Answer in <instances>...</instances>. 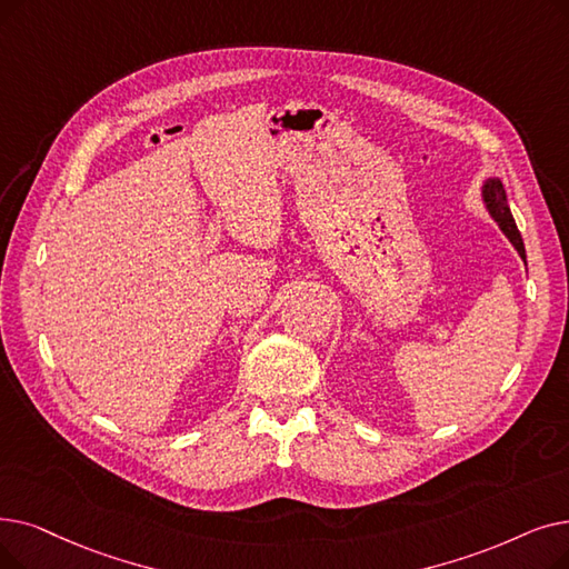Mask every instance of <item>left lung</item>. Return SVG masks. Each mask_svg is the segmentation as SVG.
<instances>
[{
    "label": "left lung",
    "instance_id": "obj_1",
    "mask_svg": "<svg viewBox=\"0 0 569 569\" xmlns=\"http://www.w3.org/2000/svg\"><path fill=\"white\" fill-rule=\"evenodd\" d=\"M481 197H483V204H486L488 213L492 216V220H496L500 230L507 234V239L513 243V249L518 251V256L526 260V246H523L521 232H518V228L513 223V216H511V209L507 204V192H505L502 181L496 179V177L486 179L483 188H481Z\"/></svg>",
    "mask_w": 569,
    "mask_h": 569
}]
</instances>
